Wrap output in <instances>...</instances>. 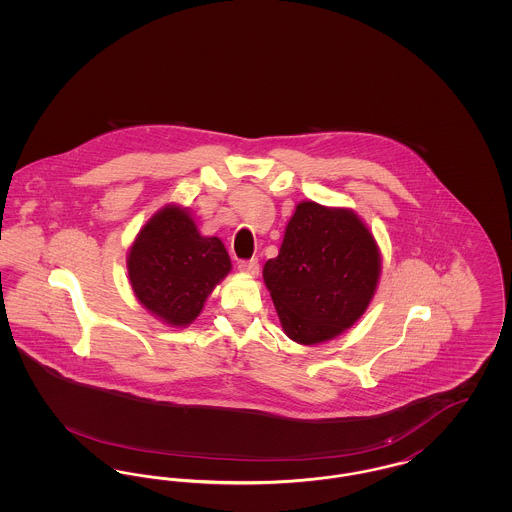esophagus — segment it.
<instances>
[{
  "mask_svg": "<svg viewBox=\"0 0 512 512\" xmlns=\"http://www.w3.org/2000/svg\"><path fill=\"white\" fill-rule=\"evenodd\" d=\"M238 268H240L242 272H247V274H257V272H259V261H257V259L240 261V263H238Z\"/></svg>",
  "mask_w": 512,
  "mask_h": 512,
  "instance_id": "obj_1",
  "label": "esophagus"
}]
</instances>
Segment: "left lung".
<instances>
[{
	"label": "left lung",
	"instance_id": "left-lung-1",
	"mask_svg": "<svg viewBox=\"0 0 512 512\" xmlns=\"http://www.w3.org/2000/svg\"><path fill=\"white\" fill-rule=\"evenodd\" d=\"M263 278L288 338L313 345L340 336L365 313L380 278V253L353 211L303 201Z\"/></svg>",
	"mask_w": 512,
	"mask_h": 512
}]
</instances>
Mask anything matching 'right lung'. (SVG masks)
Returning <instances> with one entry per match:
<instances>
[{
	"label": "right lung",
	"mask_w": 512,
	"mask_h": 512,
	"mask_svg": "<svg viewBox=\"0 0 512 512\" xmlns=\"http://www.w3.org/2000/svg\"><path fill=\"white\" fill-rule=\"evenodd\" d=\"M230 267L219 238L201 236L180 207H165L149 219L128 253V276L138 301L172 326H186L201 313Z\"/></svg>",
	"instance_id": "right-lung-1"
}]
</instances>
